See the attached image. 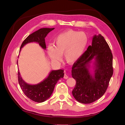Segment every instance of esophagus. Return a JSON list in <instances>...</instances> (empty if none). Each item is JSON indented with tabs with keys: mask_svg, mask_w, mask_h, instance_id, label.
I'll list each match as a JSON object with an SVG mask.
<instances>
[{
	"mask_svg": "<svg viewBox=\"0 0 125 125\" xmlns=\"http://www.w3.org/2000/svg\"><path fill=\"white\" fill-rule=\"evenodd\" d=\"M64 79H68V76H67V74H64Z\"/></svg>",
	"mask_w": 125,
	"mask_h": 125,
	"instance_id": "1",
	"label": "esophagus"
}]
</instances>
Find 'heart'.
I'll list each match as a JSON object with an SVG mask.
<instances>
[{
  "instance_id": "obj_1",
  "label": "heart",
  "mask_w": 125,
  "mask_h": 125,
  "mask_svg": "<svg viewBox=\"0 0 125 125\" xmlns=\"http://www.w3.org/2000/svg\"><path fill=\"white\" fill-rule=\"evenodd\" d=\"M88 42V37L83 31H65L56 37L54 46H48L47 54L54 62L61 61L62 55L64 54L67 62L73 64L82 56Z\"/></svg>"
}]
</instances>
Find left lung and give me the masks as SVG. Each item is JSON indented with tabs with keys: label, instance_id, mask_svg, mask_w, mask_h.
<instances>
[{
	"label": "left lung",
	"instance_id": "1",
	"mask_svg": "<svg viewBox=\"0 0 125 125\" xmlns=\"http://www.w3.org/2000/svg\"><path fill=\"white\" fill-rule=\"evenodd\" d=\"M112 65L113 55L109 46L101 34L94 35L91 46L72 67L71 75L76 81L72 91L75 99L90 104L102 97L113 75ZM91 67L93 73L90 69Z\"/></svg>",
	"mask_w": 125,
	"mask_h": 125
}]
</instances>
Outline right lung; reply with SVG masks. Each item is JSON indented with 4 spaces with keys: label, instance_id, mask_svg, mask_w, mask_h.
Instances as JSON below:
<instances>
[{
    "label": "right lung",
    "instance_id": "obj_1",
    "mask_svg": "<svg viewBox=\"0 0 125 125\" xmlns=\"http://www.w3.org/2000/svg\"><path fill=\"white\" fill-rule=\"evenodd\" d=\"M55 28H42L30 34L23 41L20 47V52L21 48L26 44L35 42L38 43L42 49H46L45 38L50 31ZM19 57V56H18ZM17 65L18 61H17ZM64 70H52L49 73L48 76L40 83L36 84H30L23 80L18 70V81L21 89L28 98L37 103H42L47 100L52 95L54 91L56 84L60 79L63 78Z\"/></svg>",
    "mask_w": 125,
    "mask_h": 125
}]
</instances>
